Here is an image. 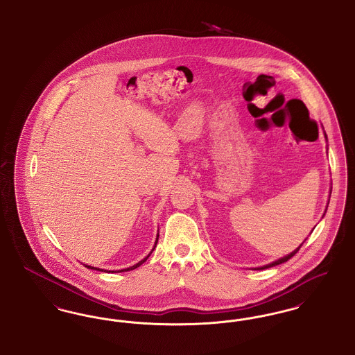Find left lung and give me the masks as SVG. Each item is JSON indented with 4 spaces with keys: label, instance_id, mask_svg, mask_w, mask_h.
I'll return each mask as SVG.
<instances>
[{
    "label": "left lung",
    "instance_id": "1",
    "mask_svg": "<svg viewBox=\"0 0 355 355\" xmlns=\"http://www.w3.org/2000/svg\"><path fill=\"white\" fill-rule=\"evenodd\" d=\"M302 245H304V242H302ZM301 245V246H302ZM301 246L300 248H297L294 252H291L290 254H287V255H285L284 258H279V259H277V261H274V262H271V263H269V265H266V266H262V268H258L257 270H263V269H268V268H272V266H277V265H281V263H284V262H286V261H288L291 257H294L295 254L298 253V250L301 249Z\"/></svg>",
    "mask_w": 355,
    "mask_h": 355
}]
</instances>
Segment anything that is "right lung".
<instances>
[{
  "label": "right lung",
  "mask_w": 355,
  "mask_h": 355,
  "mask_svg": "<svg viewBox=\"0 0 355 355\" xmlns=\"http://www.w3.org/2000/svg\"><path fill=\"white\" fill-rule=\"evenodd\" d=\"M157 242H158V236H157V239H155V243H154V248H155V245H157ZM154 248H153V250H154ZM150 252V253L148 254V257H145L142 261H139L138 263H135V266H130V268H128V269H122V270L116 271V272H119V271H129V270H135V269H137L138 266H141L149 257H150V254L153 253ZM85 268H87V269H94V270H100V271H106L103 270V269H97V268H93V266H87V265H85ZM107 272H114V271H107Z\"/></svg>",
  "instance_id": "add662e5"
}]
</instances>
